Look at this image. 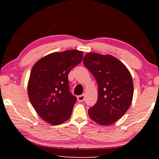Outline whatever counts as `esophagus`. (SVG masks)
I'll return each instance as SVG.
<instances>
[{"label": "esophagus", "mask_w": 159, "mask_h": 159, "mask_svg": "<svg viewBox=\"0 0 159 159\" xmlns=\"http://www.w3.org/2000/svg\"><path fill=\"white\" fill-rule=\"evenodd\" d=\"M77 99L78 101H79V102H82L84 101L85 99V95H79L77 97Z\"/></svg>", "instance_id": "esophagus-1"}]
</instances>
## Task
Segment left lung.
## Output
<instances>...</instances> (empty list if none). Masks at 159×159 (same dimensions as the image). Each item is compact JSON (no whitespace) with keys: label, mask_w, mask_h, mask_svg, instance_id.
<instances>
[{"label":"left lung","mask_w":159,"mask_h":159,"mask_svg":"<svg viewBox=\"0 0 159 159\" xmlns=\"http://www.w3.org/2000/svg\"><path fill=\"white\" fill-rule=\"evenodd\" d=\"M83 64L98 85V101L88 109L89 116L99 125L113 124L125 114L133 100V82L130 71L110 55L87 53Z\"/></svg>","instance_id":"left-lung-1"}]
</instances>
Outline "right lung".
Segmentation results:
<instances>
[{"instance_id":"right-lung-1","label":"right lung","mask_w":159,"mask_h":159,"mask_svg":"<svg viewBox=\"0 0 159 159\" xmlns=\"http://www.w3.org/2000/svg\"><path fill=\"white\" fill-rule=\"evenodd\" d=\"M82 59V51L69 50L49 54L34 65L28 95L37 114L45 122L57 125L71 117L77 99L69 91L68 74Z\"/></svg>"}]
</instances>
